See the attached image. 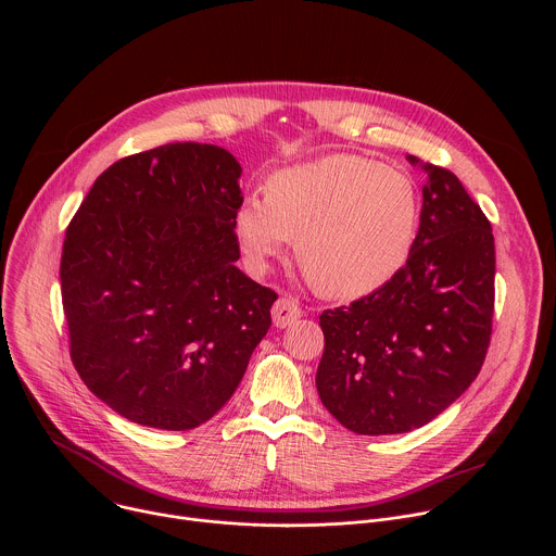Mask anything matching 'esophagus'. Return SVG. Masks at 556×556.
Segmentation results:
<instances>
[{
  "instance_id": "esophagus-1",
  "label": "esophagus",
  "mask_w": 556,
  "mask_h": 556,
  "mask_svg": "<svg viewBox=\"0 0 556 556\" xmlns=\"http://www.w3.org/2000/svg\"><path fill=\"white\" fill-rule=\"evenodd\" d=\"M301 316V307L294 299L281 296L275 305H273V321L277 328H288L292 326Z\"/></svg>"
}]
</instances>
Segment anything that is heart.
I'll return each mask as SVG.
<instances>
[{
	"mask_svg": "<svg viewBox=\"0 0 556 556\" xmlns=\"http://www.w3.org/2000/svg\"><path fill=\"white\" fill-rule=\"evenodd\" d=\"M422 195L412 176L369 157L332 153L277 172L235 215L247 257L262 268L290 237L316 292L369 294L395 277L416 244Z\"/></svg>",
	"mask_w": 556,
	"mask_h": 556,
	"instance_id": "1",
	"label": "heart"
}]
</instances>
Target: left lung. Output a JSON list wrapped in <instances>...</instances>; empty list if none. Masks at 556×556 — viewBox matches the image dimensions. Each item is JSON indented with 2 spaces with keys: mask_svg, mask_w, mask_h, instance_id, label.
<instances>
[{
  "mask_svg": "<svg viewBox=\"0 0 556 556\" xmlns=\"http://www.w3.org/2000/svg\"><path fill=\"white\" fill-rule=\"evenodd\" d=\"M427 174L407 264L371 294L324 309V407L358 435L420 429L478 378L495 309L493 228L455 174Z\"/></svg>",
  "mask_w": 556,
  "mask_h": 556,
  "instance_id": "left-lung-1",
  "label": "left lung"
}]
</instances>
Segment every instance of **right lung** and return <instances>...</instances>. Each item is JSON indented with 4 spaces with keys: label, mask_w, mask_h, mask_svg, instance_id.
<instances>
[{
    "label": "right lung",
    "mask_w": 556,
    "mask_h": 556,
    "mask_svg": "<svg viewBox=\"0 0 556 556\" xmlns=\"http://www.w3.org/2000/svg\"><path fill=\"white\" fill-rule=\"evenodd\" d=\"M240 176L215 144L140 151L97 178L65 230L72 363L136 425L187 431L211 420L273 324L277 292L235 266Z\"/></svg>",
    "instance_id": "add662e5"
}]
</instances>
